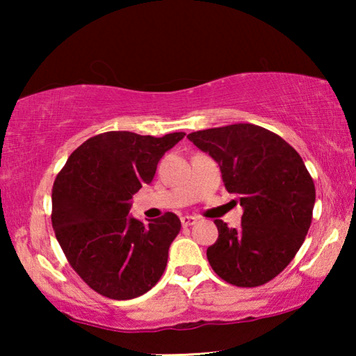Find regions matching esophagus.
I'll return each instance as SVG.
<instances>
[{"label": "esophagus", "mask_w": 356, "mask_h": 356, "mask_svg": "<svg viewBox=\"0 0 356 356\" xmlns=\"http://www.w3.org/2000/svg\"><path fill=\"white\" fill-rule=\"evenodd\" d=\"M197 222V217H193V216H183L181 217V223L183 227H191L194 223Z\"/></svg>", "instance_id": "34e87169"}]
</instances>
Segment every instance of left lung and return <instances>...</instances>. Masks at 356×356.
<instances>
[{
    "label": "left lung",
    "instance_id": "left-lung-1",
    "mask_svg": "<svg viewBox=\"0 0 356 356\" xmlns=\"http://www.w3.org/2000/svg\"><path fill=\"white\" fill-rule=\"evenodd\" d=\"M216 160L228 193L243 207L241 225L216 220L207 248L213 272L236 286H259L290 264L309 230L316 189L300 154L272 131L236 123L188 134Z\"/></svg>",
    "mask_w": 356,
    "mask_h": 356
}]
</instances>
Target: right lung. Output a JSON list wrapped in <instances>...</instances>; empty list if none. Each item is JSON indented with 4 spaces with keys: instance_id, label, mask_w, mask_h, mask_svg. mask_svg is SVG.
<instances>
[{
    "instance_id": "obj_1",
    "label": "right lung",
    "mask_w": 356,
    "mask_h": 356,
    "mask_svg": "<svg viewBox=\"0 0 356 356\" xmlns=\"http://www.w3.org/2000/svg\"><path fill=\"white\" fill-rule=\"evenodd\" d=\"M183 138L108 131L81 144L58 173L53 230L67 262L97 293L131 300L162 277L181 222L167 212L145 225L128 213L134 194L154 179L159 160Z\"/></svg>"
}]
</instances>
